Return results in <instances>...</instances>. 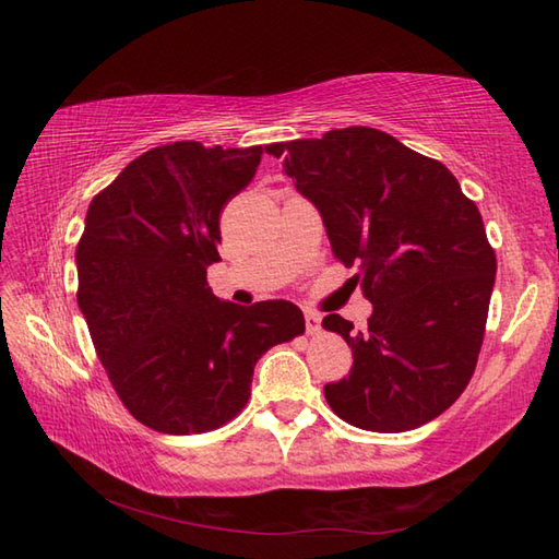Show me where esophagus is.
Listing matches in <instances>:
<instances>
[{
    "mask_svg": "<svg viewBox=\"0 0 559 559\" xmlns=\"http://www.w3.org/2000/svg\"><path fill=\"white\" fill-rule=\"evenodd\" d=\"M305 326H307V334L310 336H317L319 331H322V317H319L317 312H305Z\"/></svg>",
    "mask_w": 559,
    "mask_h": 559,
    "instance_id": "1",
    "label": "esophagus"
}]
</instances>
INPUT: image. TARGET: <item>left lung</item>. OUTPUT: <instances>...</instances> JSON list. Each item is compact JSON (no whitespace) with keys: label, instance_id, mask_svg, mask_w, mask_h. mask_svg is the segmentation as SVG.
I'll return each mask as SVG.
<instances>
[{"label":"left lung","instance_id":"left-lung-1","mask_svg":"<svg viewBox=\"0 0 559 559\" xmlns=\"http://www.w3.org/2000/svg\"><path fill=\"white\" fill-rule=\"evenodd\" d=\"M271 153L372 302L360 331L341 314L322 322L353 350L350 374L324 386L331 411L370 432L435 420L471 382L488 322L497 259L478 206L442 163L372 127Z\"/></svg>","mask_w":559,"mask_h":559}]
</instances>
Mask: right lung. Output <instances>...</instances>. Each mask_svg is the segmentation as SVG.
I'll return each mask as SVG.
<instances>
[{"label":"right lung","instance_id":"1","mask_svg":"<svg viewBox=\"0 0 559 559\" xmlns=\"http://www.w3.org/2000/svg\"><path fill=\"white\" fill-rule=\"evenodd\" d=\"M271 151L175 141L134 158L91 201L79 310L117 396L151 430L201 435L233 420L261 355L305 334L293 302H223L206 281L221 259V211Z\"/></svg>","mask_w":559,"mask_h":559}]
</instances>
